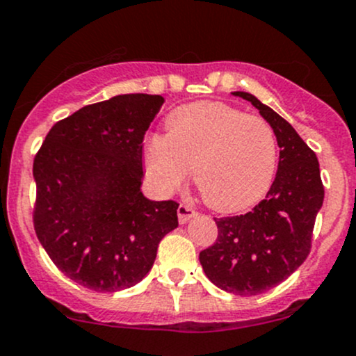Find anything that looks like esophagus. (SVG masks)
Here are the masks:
<instances>
[{
	"mask_svg": "<svg viewBox=\"0 0 356 356\" xmlns=\"http://www.w3.org/2000/svg\"><path fill=\"white\" fill-rule=\"evenodd\" d=\"M196 214H197V211L187 204H181L177 208V216H179V222H181V225H184V222L189 221L191 218L196 216Z\"/></svg>",
	"mask_w": 356,
	"mask_h": 356,
	"instance_id": "esophagus-1",
	"label": "esophagus"
}]
</instances>
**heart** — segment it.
<instances>
[{"instance_id": "1", "label": "heart", "mask_w": 356, "mask_h": 356, "mask_svg": "<svg viewBox=\"0 0 356 356\" xmlns=\"http://www.w3.org/2000/svg\"><path fill=\"white\" fill-rule=\"evenodd\" d=\"M167 135L145 140L148 177L160 191L179 189L194 169V184L209 208L236 213L257 204L275 177L279 147L268 121L218 101L170 113Z\"/></svg>"}]
</instances>
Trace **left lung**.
<instances>
[{"label":"left lung","mask_w":356,"mask_h":356,"mask_svg":"<svg viewBox=\"0 0 356 356\" xmlns=\"http://www.w3.org/2000/svg\"><path fill=\"white\" fill-rule=\"evenodd\" d=\"M233 95L250 101L270 123L280 148L279 169L267 196L252 211L214 218L218 238L199 253V261L214 286L257 296L284 282L307 259L324 187L318 157L291 123L250 92Z\"/></svg>","instance_id":"8db88e82"}]
</instances>
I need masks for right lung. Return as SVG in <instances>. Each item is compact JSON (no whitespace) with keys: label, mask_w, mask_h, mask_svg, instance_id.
I'll use <instances>...</instances> for the list:
<instances>
[{"label":"right lung","mask_w":356,"mask_h":356,"mask_svg":"<svg viewBox=\"0 0 356 356\" xmlns=\"http://www.w3.org/2000/svg\"><path fill=\"white\" fill-rule=\"evenodd\" d=\"M159 95H120L57 121L33 160V226L62 273L116 292L150 272L160 240L179 226L175 201L142 193L143 136Z\"/></svg>","instance_id":"add662e5"}]
</instances>
